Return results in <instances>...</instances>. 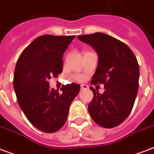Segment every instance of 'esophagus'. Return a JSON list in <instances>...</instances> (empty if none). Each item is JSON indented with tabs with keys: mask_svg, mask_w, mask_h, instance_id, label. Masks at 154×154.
<instances>
[{
	"mask_svg": "<svg viewBox=\"0 0 154 154\" xmlns=\"http://www.w3.org/2000/svg\"><path fill=\"white\" fill-rule=\"evenodd\" d=\"M88 88H89V86H88L87 85H81V89H82V90H84V89H87Z\"/></svg>",
	"mask_w": 154,
	"mask_h": 154,
	"instance_id": "34e87169",
	"label": "esophagus"
}]
</instances>
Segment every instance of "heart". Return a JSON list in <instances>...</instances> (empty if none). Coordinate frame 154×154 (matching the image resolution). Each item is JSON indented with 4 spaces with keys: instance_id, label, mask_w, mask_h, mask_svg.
Returning <instances> with one entry per match:
<instances>
[{
    "instance_id": "heart-1",
    "label": "heart",
    "mask_w": 154,
    "mask_h": 154,
    "mask_svg": "<svg viewBox=\"0 0 154 154\" xmlns=\"http://www.w3.org/2000/svg\"><path fill=\"white\" fill-rule=\"evenodd\" d=\"M75 79L77 80V81H82V80H84V77H81V76H77V77H75Z\"/></svg>"
}]
</instances>
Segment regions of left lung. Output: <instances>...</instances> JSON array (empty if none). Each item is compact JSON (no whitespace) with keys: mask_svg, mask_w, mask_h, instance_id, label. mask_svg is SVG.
I'll list each match as a JSON object with an SVG mask.
<instances>
[{"mask_svg":"<svg viewBox=\"0 0 154 154\" xmlns=\"http://www.w3.org/2000/svg\"><path fill=\"white\" fill-rule=\"evenodd\" d=\"M90 45L98 56L92 85L103 84L105 91L89 87L94 98L88 105L91 117L105 128L117 126L126 119L134 107L139 86V65L129 46L102 32L77 36Z\"/></svg>","mask_w":154,"mask_h":154,"instance_id":"1","label":"left lung"}]
</instances>
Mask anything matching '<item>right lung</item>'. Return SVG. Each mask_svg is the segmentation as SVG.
Segmentation results:
<instances>
[{
    "label": "right lung",
    "instance_id": "add662e5",
    "mask_svg": "<svg viewBox=\"0 0 154 154\" xmlns=\"http://www.w3.org/2000/svg\"><path fill=\"white\" fill-rule=\"evenodd\" d=\"M75 36L43 35L19 57L13 87L20 109L31 124L45 133H54L65 125L72 101L79 94L75 83L60 91L50 89L49 80L62 72L63 55Z\"/></svg>",
    "mask_w": 154,
    "mask_h": 154
}]
</instances>
